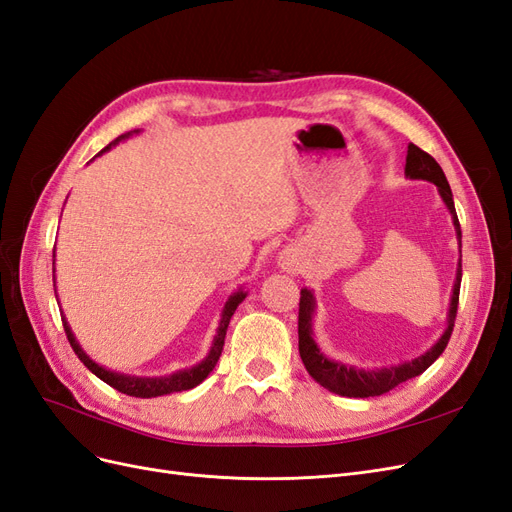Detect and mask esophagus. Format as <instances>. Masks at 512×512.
Masks as SVG:
<instances>
[{"instance_id": "34e87169", "label": "esophagus", "mask_w": 512, "mask_h": 512, "mask_svg": "<svg viewBox=\"0 0 512 512\" xmlns=\"http://www.w3.org/2000/svg\"><path fill=\"white\" fill-rule=\"evenodd\" d=\"M280 260H282V269H286V271H294V269H297V262H294V256H290L288 252H284V254L280 256Z\"/></svg>"}]
</instances>
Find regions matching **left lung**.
Listing matches in <instances>:
<instances>
[{
    "instance_id": "left-lung-1",
    "label": "left lung",
    "mask_w": 512,
    "mask_h": 512,
    "mask_svg": "<svg viewBox=\"0 0 512 512\" xmlns=\"http://www.w3.org/2000/svg\"><path fill=\"white\" fill-rule=\"evenodd\" d=\"M406 177L408 179H423V181H429L436 185L448 213H451L457 239L461 245V226L457 220L453 192H451V185H448V181L444 177V170L440 168V164L433 160L429 153H425L423 149H418L416 145L410 143L408 156H406ZM459 286H461V260L457 265V275H455L453 294H451V307H448L446 329H444L442 337L425 354L416 356V359H412V361L397 363L391 367H376V369H365V367H356V365H350L344 361H333L318 348L316 339H314V329H312L314 314H316V299H314L312 290L301 288L299 354H301V361L307 369V374L312 376L320 386H324V389H329L331 393L342 395V397L384 395L391 389H395L397 384L421 376L423 371L444 352L448 339H451V333L455 327V316H457V303H459Z\"/></svg>"
}]
</instances>
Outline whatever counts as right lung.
Instances as JSON below:
<instances>
[{
  "label": "right lung",
  "instance_id": "add662e5",
  "mask_svg": "<svg viewBox=\"0 0 512 512\" xmlns=\"http://www.w3.org/2000/svg\"><path fill=\"white\" fill-rule=\"evenodd\" d=\"M141 130H132V132H126L117 136L113 143H108L98 156H102L104 151H108L111 147H115L117 143L126 141V138L138 134ZM96 156V158H98ZM94 158V160H96ZM55 265V262H53ZM57 297V292H55ZM247 297V292L243 288L235 290L228 297L224 309H222V318H220V324H218V331H215V337L211 342V348H209V354L205 356L203 361H200L198 365L190 367V369H179L175 371V374L170 376H156V378H147V376H128V374H119V371H113V369H106L102 365H98L94 359H89L87 352L81 348V344L76 342V337L70 329V324L66 320V316H61V322H64V331L68 335V342L72 346V350L76 352V356L83 361V365L91 371V374H96L102 382H106L108 386H113V389H117L119 393L123 395H130V397H143V399H149V397H160V395H170V393H181V391H190L194 389V386H198L200 382H203L211 371L215 367V363L220 361V354H222V348H224V337H226V329L230 324V318L232 314H235V309L239 307V303Z\"/></svg>",
  "mask_w": 512,
  "mask_h": 512
}]
</instances>
